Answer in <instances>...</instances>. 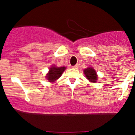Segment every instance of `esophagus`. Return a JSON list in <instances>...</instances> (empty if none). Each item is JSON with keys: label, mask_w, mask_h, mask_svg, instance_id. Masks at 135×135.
I'll return each instance as SVG.
<instances>
[{"label": "esophagus", "mask_w": 135, "mask_h": 135, "mask_svg": "<svg viewBox=\"0 0 135 135\" xmlns=\"http://www.w3.org/2000/svg\"><path fill=\"white\" fill-rule=\"evenodd\" d=\"M72 68H73V69H78V65H75L73 66H72Z\"/></svg>", "instance_id": "obj_1"}]
</instances>
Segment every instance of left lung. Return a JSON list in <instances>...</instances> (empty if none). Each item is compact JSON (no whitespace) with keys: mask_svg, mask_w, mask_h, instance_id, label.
Returning a JSON list of instances; mask_svg holds the SVG:
<instances>
[{"mask_svg":"<svg viewBox=\"0 0 135 135\" xmlns=\"http://www.w3.org/2000/svg\"><path fill=\"white\" fill-rule=\"evenodd\" d=\"M84 74L86 75V78L90 82L96 83L98 79L97 72L92 67H88L84 70Z\"/></svg>","mask_w":135,"mask_h":135,"instance_id":"1","label":"left lung"}]
</instances>
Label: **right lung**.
Listing matches in <instances>:
<instances>
[{"label": "right lung", "instance_id": "add662e5", "mask_svg": "<svg viewBox=\"0 0 135 135\" xmlns=\"http://www.w3.org/2000/svg\"><path fill=\"white\" fill-rule=\"evenodd\" d=\"M66 69L65 66H60L57 67L56 66H52L51 67L49 68V72L47 74L46 77V79L49 80V82L53 83L56 80L58 79L61 77L62 75L63 72H64L65 70Z\"/></svg>", "mask_w": 135, "mask_h": 135}]
</instances>
